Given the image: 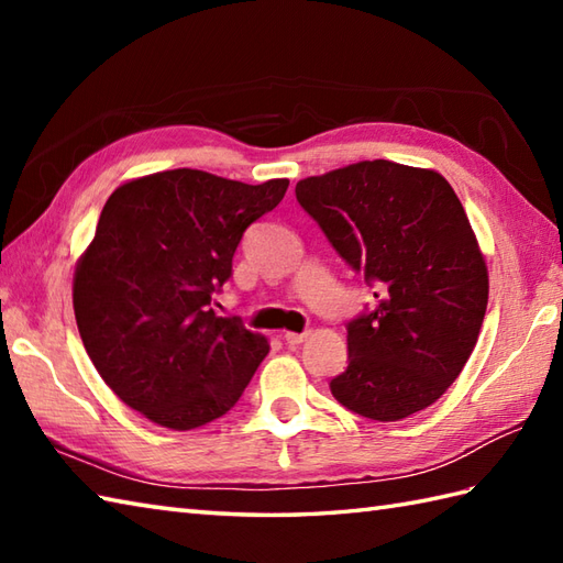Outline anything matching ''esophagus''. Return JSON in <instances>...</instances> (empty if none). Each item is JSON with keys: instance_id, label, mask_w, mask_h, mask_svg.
<instances>
[{"instance_id": "34e87169", "label": "esophagus", "mask_w": 563, "mask_h": 563, "mask_svg": "<svg viewBox=\"0 0 563 563\" xmlns=\"http://www.w3.org/2000/svg\"><path fill=\"white\" fill-rule=\"evenodd\" d=\"M307 336H309L307 331H302V333L285 331V333H283V341H285V343H290V345H297V343H305V341H307Z\"/></svg>"}]
</instances>
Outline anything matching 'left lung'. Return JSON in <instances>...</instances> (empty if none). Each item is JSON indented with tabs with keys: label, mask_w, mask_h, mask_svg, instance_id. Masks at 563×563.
Masks as SVG:
<instances>
[{
	"label": "left lung",
	"mask_w": 563,
	"mask_h": 563,
	"mask_svg": "<svg viewBox=\"0 0 563 563\" xmlns=\"http://www.w3.org/2000/svg\"><path fill=\"white\" fill-rule=\"evenodd\" d=\"M297 202L377 307L349 324L331 394L353 413L401 421L448 391L479 339L486 261L460 198L433 169L387 159L302 178Z\"/></svg>",
	"instance_id": "obj_1"
}]
</instances>
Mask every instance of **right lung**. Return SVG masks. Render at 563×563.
I'll return each instance as SVG.
<instances>
[{"label": "right lung", "mask_w": 563, "mask_h": 563, "mask_svg": "<svg viewBox=\"0 0 563 563\" xmlns=\"http://www.w3.org/2000/svg\"><path fill=\"white\" fill-rule=\"evenodd\" d=\"M288 184L172 169L106 200L71 302L101 379L152 423L190 430L224 416L268 355L261 333L214 314L212 295L232 275L246 227Z\"/></svg>", "instance_id": "1"}]
</instances>
